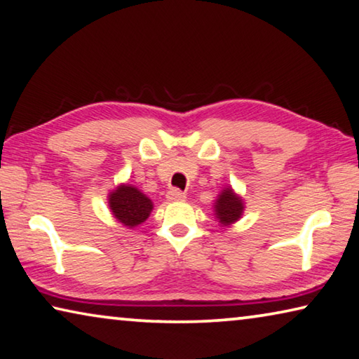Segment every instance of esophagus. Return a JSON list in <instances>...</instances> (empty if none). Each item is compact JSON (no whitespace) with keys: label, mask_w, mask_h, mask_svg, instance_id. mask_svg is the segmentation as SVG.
<instances>
[{"label":"esophagus","mask_w":359,"mask_h":359,"mask_svg":"<svg viewBox=\"0 0 359 359\" xmlns=\"http://www.w3.org/2000/svg\"><path fill=\"white\" fill-rule=\"evenodd\" d=\"M166 198L169 199V201H185L187 194H185L184 191L177 190V188H172V190H169V191H168Z\"/></svg>","instance_id":"esophagus-1"}]
</instances>
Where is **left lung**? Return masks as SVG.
Instances as JSON below:
<instances>
[{"label":"left lung","mask_w":359,"mask_h":359,"mask_svg":"<svg viewBox=\"0 0 359 359\" xmlns=\"http://www.w3.org/2000/svg\"><path fill=\"white\" fill-rule=\"evenodd\" d=\"M214 212L218 223L223 224V226H229V224L238 222L244 214V199L238 193H234L231 187L224 188L215 199Z\"/></svg>","instance_id":"obj_1"}]
</instances>
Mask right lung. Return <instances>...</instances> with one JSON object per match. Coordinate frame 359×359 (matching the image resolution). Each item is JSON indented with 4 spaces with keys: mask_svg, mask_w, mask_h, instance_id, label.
<instances>
[{
    "mask_svg": "<svg viewBox=\"0 0 359 359\" xmlns=\"http://www.w3.org/2000/svg\"><path fill=\"white\" fill-rule=\"evenodd\" d=\"M109 209L126 228H135L147 220L154 203L136 187L121 184L109 193Z\"/></svg>",
    "mask_w": 359,
    "mask_h": 359,
    "instance_id": "add662e5",
    "label": "right lung"
}]
</instances>
